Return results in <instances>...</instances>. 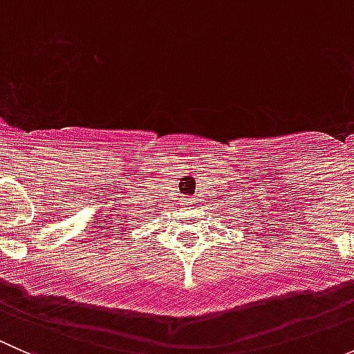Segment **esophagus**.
Here are the masks:
<instances>
[{"mask_svg":"<svg viewBox=\"0 0 354 354\" xmlns=\"http://www.w3.org/2000/svg\"><path fill=\"white\" fill-rule=\"evenodd\" d=\"M190 203H192V200L187 198V202H185V205H190Z\"/></svg>","mask_w":354,"mask_h":354,"instance_id":"1","label":"esophagus"}]
</instances>
